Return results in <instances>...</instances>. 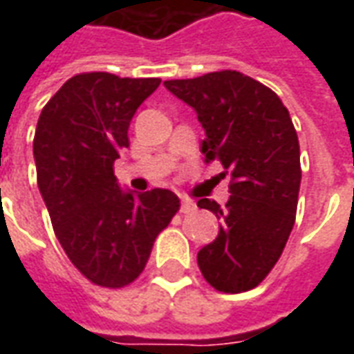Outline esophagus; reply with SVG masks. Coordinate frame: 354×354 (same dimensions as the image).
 I'll return each mask as SVG.
<instances>
[{
	"label": "esophagus",
	"instance_id": "esophagus-1",
	"mask_svg": "<svg viewBox=\"0 0 354 354\" xmlns=\"http://www.w3.org/2000/svg\"><path fill=\"white\" fill-rule=\"evenodd\" d=\"M195 203L189 199H182V207H180V212L182 214H192V212H195Z\"/></svg>",
	"mask_w": 354,
	"mask_h": 354
}]
</instances>
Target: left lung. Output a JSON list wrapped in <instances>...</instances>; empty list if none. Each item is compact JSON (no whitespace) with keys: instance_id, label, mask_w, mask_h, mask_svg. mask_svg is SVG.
<instances>
[{"instance_id":"left-lung-1","label":"left lung","mask_w":354,"mask_h":354,"mask_svg":"<svg viewBox=\"0 0 354 354\" xmlns=\"http://www.w3.org/2000/svg\"><path fill=\"white\" fill-rule=\"evenodd\" d=\"M189 104L207 132L203 153L230 174V201L199 199L218 216L220 233L197 254L205 281L225 294L256 288L286 246L301 184L299 142L281 98L235 70L165 81Z\"/></svg>"}]
</instances>
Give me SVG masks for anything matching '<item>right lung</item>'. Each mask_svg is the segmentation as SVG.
Here are the masks:
<instances>
[{
	"mask_svg": "<svg viewBox=\"0 0 354 354\" xmlns=\"http://www.w3.org/2000/svg\"><path fill=\"white\" fill-rule=\"evenodd\" d=\"M159 77L108 72L73 75L35 127L37 185L55 235L85 279L124 288L144 271L157 235L180 210L169 189L124 193L113 162L129 147V124Z\"/></svg>",
	"mask_w": 354,
	"mask_h": 354,
	"instance_id": "obj_1",
	"label": "right lung"
}]
</instances>
